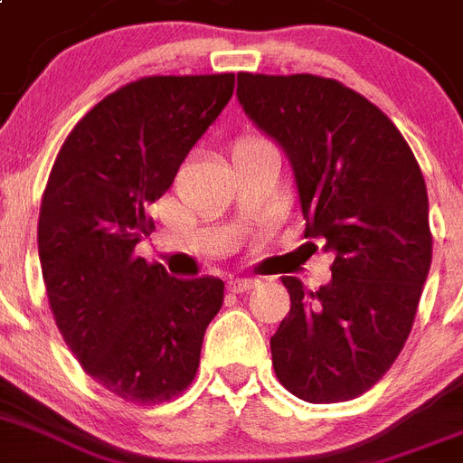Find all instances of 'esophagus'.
Segmentation results:
<instances>
[{"label": "esophagus", "mask_w": 463, "mask_h": 463, "mask_svg": "<svg viewBox=\"0 0 463 463\" xmlns=\"http://www.w3.org/2000/svg\"><path fill=\"white\" fill-rule=\"evenodd\" d=\"M256 287H259V279H251V277H232V279L228 281V288H231L232 293H247Z\"/></svg>", "instance_id": "obj_1"}]
</instances>
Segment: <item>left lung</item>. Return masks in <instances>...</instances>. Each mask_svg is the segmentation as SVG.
Segmentation results:
<instances>
[{"label":"left lung","instance_id":"left-lung-1","mask_svg":"<svg viewBox=\"0 0 463 463\" xmlns=\"http://www.w3.org/2000/svg\"><path fill=\"white\" fill-rule=\"evenodd\" d=\"M237 99L291 160L305 237L335 254L319 291L281 277L291 309L270 337L277 380L307 403L356 399L403 349L431 268L420 163L389 116L335 79L242 71Z\"/></svg>","mask_w":463,"mask_h":463}]
</instances>
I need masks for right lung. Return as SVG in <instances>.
Returning <instances> with one entry per match:
<instances>
[{
    "instance_id": "obj_1",
    "label": "right lung",
    "mask_w": 463,
    "mask_h": 463,
    "mask_svg": "<svg viewBox=\"0 0 463 463\" xmlns=\"http://www.w3.org/2000/svg\"><path fill=\"white\" fill-rule=\"evenodd\" d=\"M232 90L235 74L126 83L76 123L48 176L37 231L48 305L83 371L130 403L188 389L223 305L221 279H175L135 247L156 228L146 207Z\"/></svg>"
}]
</instances>
